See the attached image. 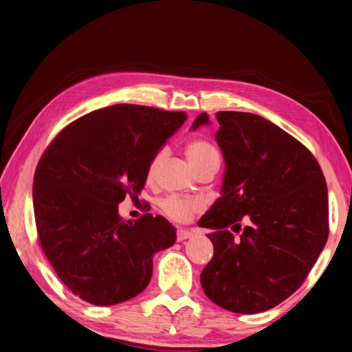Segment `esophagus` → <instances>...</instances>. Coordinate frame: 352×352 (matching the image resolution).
<instances>
[{"label": "esophagus", "mask_w": 352, "mask_h": 352, "mask_svg": "<svg viewBox=\"0 0 352 352\" xmlns=\"http://www.w3.org/2000/svg\"><path fill=\"white\" fill-rule=\"evenodd\" d=\"M192 235H194V232L191 230H184V228H180V230H177V232H176V239H177V241H184V240L191 239Z\"/></svg>", "instance_id": "34e87169"}]
</instances>
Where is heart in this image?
Returning a JSON list of instances; mask_svg holds the SVG:
<instances>
[{"label":"heart","instance_id":"obj_1","mask_svg":"<svg viewBox=\"0 0 352 352\" xmlns=\"http://www.w3.org/2000/svg\"><path fill=\"white\" fill-rule=\"evenodd\" d=\"M186 155L189 161H191V164L195 167L197 172L207 164L219 161V154H217L216 148L206 140H194L191 144H188ZM161 157H163V153H158L153 160H151L149 167H148L149 177H153L155 175ZM160 206H161V210H163L164 214L168 216L170 219H173L176 222H185L195 212H198L199 208H201V201L197 198L170 195V197H166L164 199H161Z\"/></svg>","mask_w":352,"mask_h":352}]
</instances>
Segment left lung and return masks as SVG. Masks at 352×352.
<instances>
[{"mask_svg": "<svg viewBox=\"0 0 352 352\" xmlns=\"http://www.w3.org/2000/svg\"><path fill=\"white\" fill-rule=\"evenodd\" d=\"M216 120L226 168L222 195L198 221L214 231L207 234L213 258L199 280L216 305L258 314L296 292L324 249L327 185L314 155L271 121L235 111ZM206 124L203 112L192 130Z\"/></svg>", "mask_w": 352, "mask_h": 352, "instance_id": "left-lung-1", "label": "left lung"}]
</instances>
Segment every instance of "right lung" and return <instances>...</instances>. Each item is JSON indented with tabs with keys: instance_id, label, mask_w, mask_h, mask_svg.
<instances>
[{
	"instance_id": "add662e5",
	"label": "right lung",
	"mask_w": 352,
	"mask_h": 352,
	"mask_svg": "<svg viewBox=\"0 0 352 352\" xmlns=\"http://www.w3.org/2000/svg\"><path fill=\"white\" fill-rule=\"evenodd\" d=\"M185 120L182 111L121 103L75 120L45 149L32 189L38 240L75 296L102 307L138 296L154 254L175 244L163 216L126 222L118 204L140 194L151 160Z\"/></svg>"
}]
</instances>
